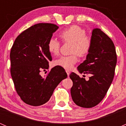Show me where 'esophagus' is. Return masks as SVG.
<instances>
[{"label":"esophagus","instance_id":"esophagus-1","mask_svg":"<svg viewBox=\"0 0 126 126\" xmlns=\"http://www.w3.org/2000/svg\"><path fill=\"white\" fill-rule=\"evenodd\" d=\"M66 72L67 75H68V76H69V74H70V72H69V71H68V70H66Z\"/></svg>","mask_w":126,"mask_h":126}]
</instances>
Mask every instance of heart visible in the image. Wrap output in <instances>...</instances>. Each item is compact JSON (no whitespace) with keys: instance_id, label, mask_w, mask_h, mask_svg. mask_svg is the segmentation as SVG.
Returning a JSON list of instances; mask_svg holds the SVG:
<instances>
[{"instance_id":"heart-1","label":"heart","mask_w":126,"mask_h":126,"mask_svg":"<svg viewBox=\"0 0 126 126\" xmlns=\"http://www.w3.org/2000/svg\"><path fill=\"white\" fill-rule=\"evenodd\" d=\"M60 36L65 43L72 44L71 52L73 55L62 56L54 61L56 66L66 69H71L78 61L77 55L85 57L90 52L92 45L91 38L86 35L84 29L78 25H72L63 30L60 33ZM60 48V43L55 38H50L47 43V49L49 52L54 55H58Z\"/></svg>"}]
</instances>
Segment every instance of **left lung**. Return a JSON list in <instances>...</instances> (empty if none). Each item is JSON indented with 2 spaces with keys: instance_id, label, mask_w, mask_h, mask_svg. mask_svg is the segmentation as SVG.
<instances>
[{
  "instance_id": "1",
  "label": "left lung",
  "mask_w": 126,
  "mask_h": 126,
  "mask_svg": "<svg viewBox=\"0 0 126 126\" xmlns=\"http://www.w3.org/2000/svg\"><path fill=\"white\" fill-rule=\"evenodd\" d=\"M91 39L90 52L77 70L80 74H90L91 76L86 80L74 72L69 76L73 82L71 89L72 100L83 108L93 107L104 99L112 83L117 62L113 43L101 29H94Z\"/></svg>"
}]
</instances>
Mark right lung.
Here are the masks:
<instances>
[{
	"label": "right lung",
	"mask_w": 126,
	"mask_h": 126,
	"mask_svg": "<svg viewBox=\"0 0 126 126\" xmlns=\"http://www.w3.org/2000/svg\"><path fill=\"white\" fill-rule=\"evenodd\" d=\"M58 29L53 24H35L21 33L11 47L10 71L16 92L25 104L32 106L47 102L57 85L68 76L58 66L46 77L39 74L49 68L52 57L47 43Z\"/></svg>",
	"instance_id": "obj_1"
}]
</instances>
